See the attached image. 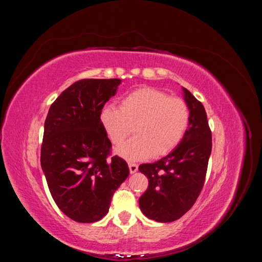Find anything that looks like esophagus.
Listing matches in <instances>:
<instances>
[{
	"label": "esophagus",
	"mask_w": 262,
	"mask_h": 262,
	"mask_svg": "<svg viewBox=\"0 0 262 262\" xmlns=\"http://www.w3.org/2000/svg\"><path fill=\"white\" fill-rule=\"evenodd\" d=\"M138 168H139V166H138V164H136V163H129V169H130V172L131 173H134L136 171H138Z\"/></svg>",
	"instance_id": "1"
}]
</instances>
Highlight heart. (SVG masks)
I'll return each mask as SVG.
<instances>
[{
	"instance_id": "obj_1",
	"label": "heart",
	"mask_w": 262,
	"mask_h": 262,
	"mask_svg": "<svg viewBox=\"0 0 262 262\" xmlns=\"http://www.w3.org/2000/svg\"><path fill=\"white\" fill-rule=\"evenodd\" d=\"M100 122L110 141L120 145L133 128L136 137L116 152L128 160H144L169 153L184 139L190 123V109L179 97L153 87H142L120 100V106L101 109Z\"/></svg>"
}]
</instances>
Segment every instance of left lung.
Instances as JSON below:
<instances>
[{
	"label": "left lung",
	"mask_w": 262,
	"mask_h": 262,
	"mask_svg": "<svg viewBox=\"0 0 262 262\" xmlns=\"http://www.w3.org/2000/svg\"><path fill=\"white\" fill-rule=\"evenodd\" d=\"M185 101L190 109L189 128L171 152L139 170L148 179L139 204L144 215L162 223L176 221L196 201L204 185L212 149V133L201 101L187 89Z\"/></svg>",
	"instance_id": "8db88e82"
}]
</instances>
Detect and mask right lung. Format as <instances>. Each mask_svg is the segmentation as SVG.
I'll return each mask as SVG.
<instances>
[{
    "label": "right lung",
    "mask_w": 262,
    "mask_h": 262,
    "mask_svg": "<svg viewBox=\"0 0 262 262\" xmlns=\"http://www.w3.org/2000/svg\"><path fill=\"white\" fill-rule=\"evenodd\" d=\"M119 78H85L53 101L45 121L40 163L58 208L78 223H94L109 211L128 164L112 156L100 113L116 95Z\"/></svg>",
    "instance_id": "obj_1"
}]
</instances>
